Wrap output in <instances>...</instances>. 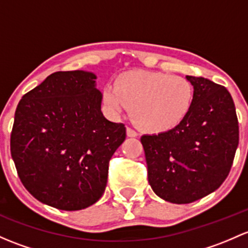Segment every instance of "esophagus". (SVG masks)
Wrapping results in <instances>:
<instances>
[{"label":"esophagus","mask_w":248,"mask_h":248,"mask_svg":"<svg viewBox=\"0 0 248 248\" xmlns=\"http://www.w3.org/2000/svg\"><path fill=\"white\" fill-rule=\"evenodd\" d=\"M127 137H129V138H135V137H138V133L134 131V129H132L131 127H127Z\"/></svg>","instance_id":"esophagus-1"}]
</instances>
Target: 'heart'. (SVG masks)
<instances>
[{
	"mask_svg": "<svg viewBox=\"0 0 248 248\" xmlns=\"http://www.w3.org/2000/svg\"><path fill=\"white\" fill-rule=\"evenodd\" d=\"M104 102L114 111L131 108L132 121L150 133L178 126L191 109L194 87L186 78L165 72H126L104 89Z\"/></svg>",
	"mask_w": 248,
	"mask_h": 248,
	"instance_id": "1",
	"label": "heart"
}]
</instances>
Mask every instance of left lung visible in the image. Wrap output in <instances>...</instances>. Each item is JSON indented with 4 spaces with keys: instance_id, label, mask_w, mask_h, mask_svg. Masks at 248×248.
Wrapping results in <instances>:
<instances>
[{
    "instance_id": "8db88e82",
    "label": "left lung",
    "mask_w": 248,
    "mask_h": 248,
    "mask_svg": "<svg viewBox=\"0 0 248 248\" xmlns=\"http://www.w3.org/2000/svg\"><path fill=\"white\" fill-rule=\"evenodd\" d=\"M194 102L177 127L141 137L148 183L157 196L186 204L215 191L227 178L239 144L233 98L222 85L186 76Z\"/></svg>"
}]
</instances>
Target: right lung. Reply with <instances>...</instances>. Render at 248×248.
<instances>
[{
	"label": "right lung",
	"mask_w": 248,
	"mask_h": 248,
	"mask_svg": "<svg viewBox=\"0 0 248 248\" xmlns=\"http://www.w3.org/2000/svg\"><path fill=\"white\" fill-rule=\"evenodd\" d=\"M93 72L49 75L22 96L10 152L23 186L44 204L80 210L97 202L109 160L126 139V127L104 117Z\"/></svg>",
	"instance_id": "add662e5"
}]
</instances>
